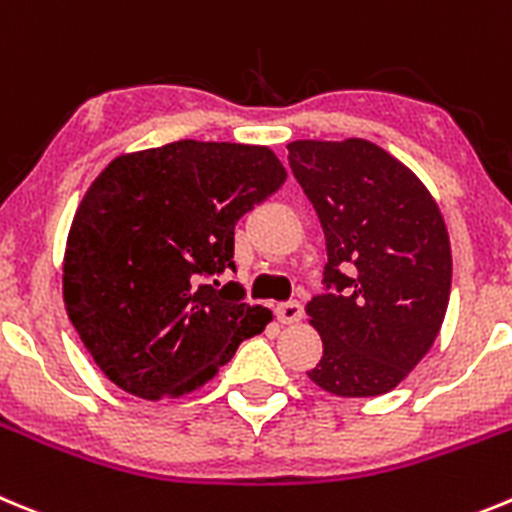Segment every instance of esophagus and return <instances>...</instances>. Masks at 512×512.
Listing matches in <instances>:
<instances>
[{
	"instance_id": "esophagus-1",
	"label": "esophagus",
	"mask_w": 512,
	"mask_h": 512,
	"mask_svg": "<svg viewBox=\"0 0 512 512\" xmlns=\"http://www.w3.org/2000/svg\"><path fill=\"white\" fill-rule=\"evenodd\" d=\"M275 316H278L280 324H296V321L303 319V306L298 301L280 303V306L275 308Z\"/></svg>"
}]
</instances>
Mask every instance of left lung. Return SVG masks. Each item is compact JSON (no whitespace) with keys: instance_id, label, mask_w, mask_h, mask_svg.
<instances>
[{"instance_id":"8db88e82","label":"left lung","mask_w":512,"mask_h":512,"mask_svg":"<svg viewBox=\"0 0 512 512\" xmlns=\"http://www.w3.org/2000/svg\"><path fill=\"white\" fill-rule=\"evenodd\" d=\"M288 163L324 227V293L306 313L324 357L308 372L342 398L393 390L439 336L451 247L431 193L367 140L288 145Z\"/></svg>"}]
</instances>
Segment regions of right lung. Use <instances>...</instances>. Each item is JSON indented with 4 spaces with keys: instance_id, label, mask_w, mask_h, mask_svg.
<instances>
[{
    "instance_id": "right-lung-1",
    "label": "right lung",
    "mask_w": 512,
    "mask_h": 512,
    "mask_svg": "<svg viewBox=\"0 0 512 512\" xmlns=\"http://www.w3.org/2000/svg\"><path fill=\"white\" fill-rule=\"evenodd\" d=\"M273 150L178 140L122 155L91 183L73 216L63 301L109 380L160 400L204 385L273 313L245 303L234 227L278 191Z\"/></svg>"
}]
</instances>
